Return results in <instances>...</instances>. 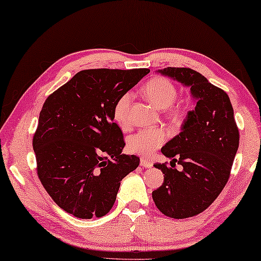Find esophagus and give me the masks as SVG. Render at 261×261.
<instances>
[{
  "mask_svg": "<svg viewBox=\"0 0 261 261\" xmlns=\"http://www.w3.org/2000/svg\"><path fill=\"white\" fill-rule=\"evenodd\" d=\"M140 164H141V166H143V168H146V169H150L151 166H152V162L148 161V160H143V159H141V161H140Z\"/></svg>",
  "mask_w": 261,
  "mask_h": 261,
  "instance_id": "1",
  "label": "esophagus"
}]
</instances>
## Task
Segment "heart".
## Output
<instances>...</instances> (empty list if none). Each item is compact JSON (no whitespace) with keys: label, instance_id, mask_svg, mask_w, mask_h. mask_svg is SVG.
Listing matches in <instances>:
<instances>
[{"label":"heart","instance_id":"heart-1","mask_svg":"<svg viewBox=\"0 0 261 261\" xmlns=\"http://www.w3.org/2000/svg\"><path fill=\"white\" fill-rule=\"evenodd\" d=\"M142 92L148 100H150L156 108L165 110L168 117L173 122L179 123L185 119V111L181 108H173L178 97L177 88L174 84L164 77H155L143 85ZM132 96L130 93H123L118 98L113 106V120L120 127H126L129 121V112ZM165 141L164 130L153 129L140 130L130 136L127 141L128 151L135 155L148 157L159 149Z\"/></svg>","mask_w":261,"mask_h":261}]
</instances>
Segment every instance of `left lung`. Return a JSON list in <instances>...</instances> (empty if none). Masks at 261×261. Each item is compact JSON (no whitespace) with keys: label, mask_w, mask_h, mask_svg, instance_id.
<instances>
[{"label":"left lung","mask_w":261,"mask_h":261,"mask_svg":"<svg viewBox=\"0 0 261 261\" xmlns=\"http://www.w3.org/2000/svg\"><path fill=\"white\" fill-rule=\"evenodd\" d=\"M159 72L190 87L196 101L180 133L162 148V153L172 159L171 168L153 165L164 173L162 186L152 192L156 207L172 219H186L207 209L224 189L239 146V132L227 92L200 72L176 67ZM176 163L182 165L180 171L174 168Z\"/></svg>","instance_id":"left-lung-1"}]
</instances>
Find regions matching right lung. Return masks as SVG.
<instances>
[{
    "label": "right lung",
    "mask_w": 261,
    "mask_h": 261,
    "mask_svg": "<svg viewBox=\"0 0 261 261\" xmlns=\"http://www.w3.org/2000/svg\"><path fill=\"white\" fill-rule=\"evenodd\" d=\"M150 71L87 69L47 97L33 135L37 173L53 201L79 219L108 214L120 181L140 164L121 153L114 102Z\"/></svg>",
    "instance_id": "1"
}]
</instances>
